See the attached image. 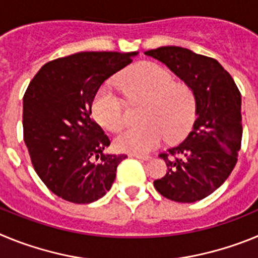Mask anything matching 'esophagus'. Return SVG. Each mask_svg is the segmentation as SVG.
Wrapping results in <instances>:
<instances>
[{
  "label": "esophagus",
  "instance_id": "1",
  "mask_svg": "<svg viewBox=\"0 0 258 258\" xmlns=\"http://www.w3.org/2000/svg\"><path fill=\"white\" fill-rule=\"evenodd\" d=\"M131 157H134V159H138V160H142V161H149L151 159L150 155H141V154H131L129 155Z\"/></svg>",
  "mask_w": 258,
  "mask_h": 258
}]
</instances>
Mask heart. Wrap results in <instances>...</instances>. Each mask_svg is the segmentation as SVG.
<instances>
[{
	"mask_svg": "<svg viewBox=\"0 0 258 258\" xmlns=\"http://www.w3.org/2000/svg\"><path fill=\"white\" fill-rule=\"evenodd\" d=\"M120 86L131 101H147L142 126H131L115 138L118 151L146 154L168 141H178L187 134L197 116V99L186 84L174 83L169 71L152 61H142L120 77ZM95 120L115 132L126 120L125 102L109 84L101 86L92 103Z\"/></svg>",
	"mask_w": 258,
	"mask_h": 258,
	"instance_id": "heart-1",
	"label": "heart"
}]
</instances>
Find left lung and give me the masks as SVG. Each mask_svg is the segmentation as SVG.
<instances>
[{
	"instance_id": "8db88e82",
	"label": "left lung",
	"mask_w": 258,
	"mask_h": 258,
	"mask_svg": "<svg viewBox=\"0 0 258 258\" xmlns=\"http://www.w3.org/2000/svg\"><path fill=\"white\" fill-rule=\"evenodd\" d=\"M146 55L160 60L192 89L197 120L178 146L159 156L168 169L154 186L178 203L202 200L229 178L241 145V95L216 59L179 46H161Z\"/></svg>"
}]
</instances>
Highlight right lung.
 I'll use <instances>...</instances> for the list:
<instances>
[{
	"mask_svg": "<svg viewBox=\"0 0 258 258\" xmlns=\"http://www.w3.org/2000/svg\"><path fill=\"white\" fill-rule=\"evenodd\" d=\"M138 52L83 51L41 67L23 98V133L36 173L52 192L89 204L109 191L126 155L104 154L108 137L92 118L95 93Z\"/></svg>",
	"mask_w": 258,
	"mask_h": 258,
	"instance_id": "1",
	"label": "right lung"
}]
</instances>
